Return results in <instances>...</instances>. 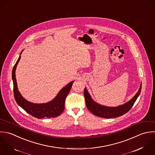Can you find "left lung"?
I'll return each mask as SVG.
<instances>
[{
    "label": "left lung",
    "instance_id": "left-lung-1",
    "mask_svg": "<svg viewBox=\"0 0 155 155\" xmlns=\"http://www.w3.org/2000/svg\"><path fill=\"white\" fill-rule=\"evenodd\" d=\"M141 87L142 84H141L138 92L130 101L123 105L117 107H107L98 104L93 100L87 89L85 87L84 91V95L86 107L91 112L99 117L104 118H114L119 117L126 114L132 107L137 98L140 94Z\"/></svg>",
    "mask_w": 155,
    "mask_h": 155
}]
</instances>
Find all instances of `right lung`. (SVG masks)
Masks as SVG:
<instances>
[{"label": "right lung", "instance_id": "obj_1", "mask_svg": "<svg viewBox=\"0 0 155 155\" xmlns=\"http://www.w3.org/2000/svg\"><path fill=\"white\" fill-rule=\"evenodd\" d=\"M20 53V55L22 52ZM18 57L12 71V78L13 81V91L14 98L19 106L24 109L27 113L37 118H55L58 117L64 110L65 99L71 89L74 81H71L61 89L57 95L51 101L43 104H37L29 102L25 100L18 91L17 81L15 78V69L20 60Z\"/></svg>", "mask_w": 155, "mask_h": 155}]
</instances>
